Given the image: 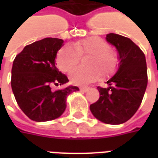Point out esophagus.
Listing matches in <instances>:
<instances>
[{
	"instance_id": "1",
	"label": "esophagus",
	"mask_w": 158,
	"mask_h": 158,
	"mask_svg": "<svg viewBox=\"0 0 158 158\" xmlns=\"http://www.w3.org/2000/svg\"><path fill=\"white\" fill-rule=\"evenodd\" d=\"M89 89V88H88V87H80V88H79V89H80L81 91H83V92H86V91H88Z\"/></svg>"
}]
</instances>
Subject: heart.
Returning a JSON list of instances; mask_svg holds the SVG:
<instances>
[{
	"label": "heart",
	"instance_id": "b5f03b06",
	"mask_svg": "<svg viewBox=\"0 0 158 158\" xmlns=\"http://www.w3.org/2000/svg\"><path fill=\"white\" fill-rule=\"evenodd\" d=\"M89 56L88 68H77L70 73V80L76 85H85L102 75L107 78L114 74L118 68V57L110 50V45L97 36H91L76 42L73 47L62 46L56 55V63L63 73L71 71L80 61L81 56Z\"/></svg>",
	"mask_w": 158,
	"mask_h": 158
}]
</instances>
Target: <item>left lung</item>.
<instances>
[{"instance_id": "8db88e82", "label": "left lung", "mask_w": 158, "mask_h": 158, "mask_svg": "<svg viewBox=\"0 0 158 158\" xmlns=\"http://www.w3.org/2000/svg\"><path fill=\"white\" fill-rule=\"evenodd\" d=\"M106 39L118 52L119 68L106 82L108 88L97 87L100 98L89 109L102 122L120 124L131 118L141 104L148 81L146 56L127 37L111 33Z\"/></svg>"}]
</instances>
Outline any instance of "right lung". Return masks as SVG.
Returning <instances> with one entry per match:
<instances>
[{
	"label": "right lung",
	"instance_id": "add662e5",
	"mask_svg": "<svg viewBox=\"0 0 158 158\" xmlns=\"http://www.w3.org/2000/svg\"><path fill=\"white\" fill-rule=\"evenodd\" d=\"M63 40L45 38L26 45L16 56L12 69V92L26 116L36 122L59 118L66 109V98L78 91L77 86L52 90L53 85H64L68 77L56 67V52Z\"/></svg>",
	"mask_w": 158,
	"mask_h": 158
}]
</instances>
